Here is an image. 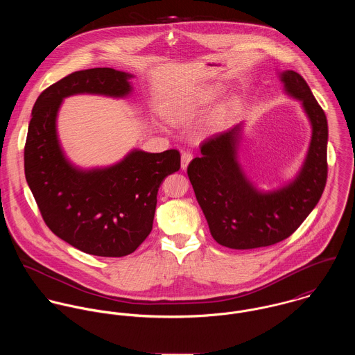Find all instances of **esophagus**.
<instances>
[{
    "label": "esophagus",
    "instance_id": "obj_1",
    "mask_svg": "<svg viewBox=\"0 0 355 355\" xmlns=\"http://www.w3.org/2000/svg\"><path fill=\"white\" fill-rule=\"evenodd\" d=\"M191 159H193V154L190 152H184L182 154V159H180V165H182V169L184 171V169H187V166H189V164L191 162Z\"/></svg>",
    "mask_w": 355,
    "mask_h": 355
}]
</instances>
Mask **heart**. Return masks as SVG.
<instances>
[{
	"label": "heart",
	"mask_w": 355,
	"mask_h": 355,
	"mask_svg": "<svg viewBox=\"0 0 355 355\" xmlns=\"http://www.w3.org/2000/svg\"><path fill=\"white\" fill-rule=\"evenodd\" d=\"M220 94V90L217 87H202L197 92H194L191 96L187 98L182 100L179 103H176L168 113V119L173 124H180L189 120V117L200 107L207 105L209 102L213 101L217 98Z\"/></svg>",
	"instance_id": "heart-1"
}]
</instances>
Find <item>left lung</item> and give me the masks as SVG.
<instances>
[{
	"mask_svg": "<svg viewBox=\"0 0 355 355\" xmlns=\"http://www.w3.org/2000/svg\"><path fill=\"white\" fill-rule=\"evenodd\" d=\"M284 93L301 102L311 127L309 149L298 173L269 191L258 189L239 162L243 123L214 135L201 146L187 175L213 239L225 248L249 250L287 239L320 201L327 183L328 123L304 78L279 73Z\"/></svg>",
	"mask_w": 355,
	"mask_h": 355,
	"instance_id": "left-lung-1",
	"label": "left lung"
}]
</instances>
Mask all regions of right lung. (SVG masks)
Instances as JSON below:
<instances>
[{"label": "right lung", "mask_w": 355, "mask_h": 355, "mask_svg": "<svg viewBox=\"0 0 355 355\" xmlns=\"http://www.w3.org/2000/svg\"><path fill=\"white\" fill-rule=\"evenodd\" d=\"M132 78L113 68L78 71L48 87L33 107L24 148L26 180L51 232L83 253H134L152 232L162 180L180 168L175 149H132L113 165L89 169L72 164L62 150L57 116L64 98H125L132 93Z\"/></svg>", "instance_id": "add662e5"}]
</instances>
